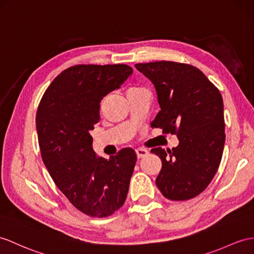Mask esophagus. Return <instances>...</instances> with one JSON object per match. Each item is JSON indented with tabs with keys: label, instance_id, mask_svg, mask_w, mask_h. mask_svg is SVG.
Here are the masks:
<instances>
[{
	"label": "esophagus",
	"instance_id": "1",
	"mask_svg": "<svg viewBox=\"0 0 254 254\" xmlns=\"http://www.w3.org/2000/svg\"><path fill=\"white\" fill-rule=\"evenodd\" d=\"M135 153H137L138 158H142V157H144V156L147 155L148 151L145 150V148H143V147H139V148H137V150H135Z\"/></svg>",
	"mask_w": 254,
	"mask_h": 254
}]
</instances>
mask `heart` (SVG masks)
<instances>
[{"mask_svg":"<svg viewBox=\"0 0 254 254\" xmlns=\"http://www.w3.org/2000/svg\"><path fill=\"white\" fill-rule=\"evenodd\" d=\"M141 89H143V88L140 87V86H137V85H132V86H130V87H128V89H127V96L128 95H131V94H135V92L140 91Z\"/></svg>","mask_w":254,"mask_h":254,"instance_id":"1","label":"heart"}]
</instances>
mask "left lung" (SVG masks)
Returning <instances> with one entry per match:
<instances>
[{"mask_svg": "<svg viewBox=\"0 0 254 254\" xmlns=\"http://www.w3.org/2000/svg\"><path fill=\"white\" fill-rule=\"evenodd\" d=\"M157 91L160 111L151 123L177 134L179 145L151 152L162 159L156 185L170 200L194 198L218 171L225 142L223 99L199 69L175 61L137 64Z\"/></svg>", "mask_w": 254, "mask_h": 254, "instance_id": "1", "label": "left lung"}]
</instances>
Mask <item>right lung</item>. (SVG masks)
<instances>
[{
	"instance_id": "obj_1",
	"label": "right lung",
	"mask_w": 254,
	"mask_h": 254,
	"mask_svg": "<svg viewBox=\"0 0 254 254\" xmlns=\"http://www.w3.org/2000/svg\"><path fill=\"white\" fill-rule=\"evenodd\" d=\"M127 64H76L56 76L36 112L42 159L57 188L80 212L106 218L126 200L137 155L125 147L110 159L92 150L100 102L130 74Z\"/></svg>"
}]
</instances>
